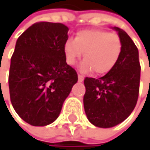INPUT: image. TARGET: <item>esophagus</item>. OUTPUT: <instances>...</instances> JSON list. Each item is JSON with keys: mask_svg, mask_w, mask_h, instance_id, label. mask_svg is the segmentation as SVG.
<instances>
[{"mask_svg": "<svg viewBox=\"0 0 150 150\" xmlns=\"http://www.w3.org/2000/svg\"><path fill=\"white\" fill-rule=\"evenodd\" d=\"M83 81V76H81V74H78V82L82 83Z\"/></svg>", "mask_w": 150, "mask_h": 150, "instance_id": "esophagus-1", "label": "esophagus"}]
</instances>
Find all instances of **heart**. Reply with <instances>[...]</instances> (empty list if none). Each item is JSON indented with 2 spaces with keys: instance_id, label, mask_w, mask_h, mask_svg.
I'll list each match as a JSON object with an SVG mask.
<instances>
[{
  "instance_id": "obj_1",
  "label": "heart",
  "mask_w": 150,
  "mask_h": 150,
  "mask_svg": "<svg viewBox=\"0 0 150 150\" xmlns=\"http://www.w3.org/2000/svg\"><path fill=\"white\" fill-rule=\"evenodd\" d=\"M64 53L68 65H74L83 53L79 67L83 73L95 72L103 76L111 72L122 56V41L115 33L102 30H79L74 39H67Z\"/></svg>"
}]
</instances>
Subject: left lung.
Returning <instances> with one entry per match:
<instances>
[{"label": "left lung", "instance_id": "obj_1", "mask_svg": "<svg viewBox=\"0 0 150 150\" xmlns=\"http://www.w3.org/2000/svg\"><path fill=\"white\" fill-rule=\"evenodd\" d=\"M122 53L114 68L98 79L85 77L84 112L99 128H112L125 120L136 106L140 80L139 50L129 36L118 27Z\"/></svg>", "mask_w": 150, "mask_h": 150}]
</instances>
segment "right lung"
<instances>
[{"mask_svg": "<svg viewBox=\"0 0 150 150\" xmlns=\"http://www.w3.org/2000/svg\"><path fill=\"white\" fill-rule=\"evenodd\" d=\"M67 32L62 23L38 22L17 39L9 74L11 102L32 126L54 122L77 83V74L64 53Z\"/></svg>", "mask_w": 150, "mask_h": 150, "instance_id": "right-lung-1", "label": "right lung"}]
</instances>
